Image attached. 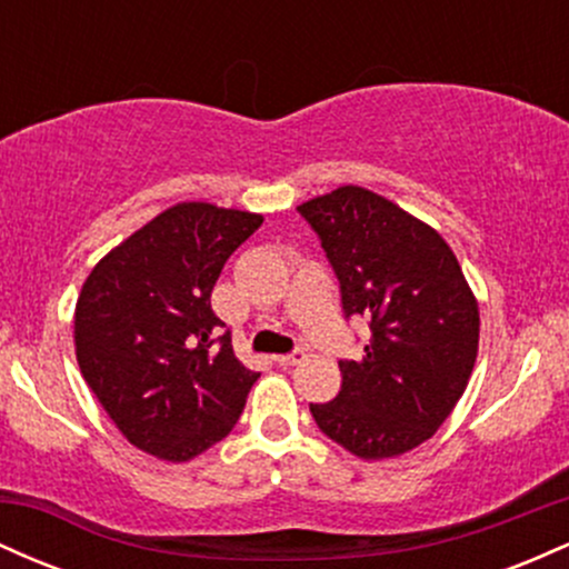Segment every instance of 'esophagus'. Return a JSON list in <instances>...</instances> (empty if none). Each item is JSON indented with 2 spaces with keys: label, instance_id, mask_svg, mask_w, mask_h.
Wrapping results in <instances>:
<instances>
[{
  "label": "esophagus",
  "instance_id": "obj_1",
  "mask_svg": "<svg viewBox=\"0 0 569 569\" xmlns=\"http://www.w3.org/2000/svg\"><path fill=\"white\" fill-rule=\"evenodd\" d=\"M302 361H305V352L302 350L286 352V356H276L278 367H297V363H302Z\"/></svg>",
  "mask_w": 569,
  "mask_h": 569
}]
</instances>
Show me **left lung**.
<instances>
[{
    "mask_svg": "<svg viewBox=\"0 0 569 569\" xmlns=\"http://www.w3.org/2000/svg\"><path fill=\"white\" fill-rule=\"evenodd\" d=\"M321 238L345 316L369 318L361 361H339L342 390L310 403L318 428L361 460L428 441L466 393L479 352V302L433 227L348 184L297 208Z\"/></svg>",
    "mask_w": 569,
    "mask_h": 569,
    "instance_id": "obj_1",
    "label": "left lung"
}]
</instances>
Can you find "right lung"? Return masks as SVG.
<instances>
[{
	"instance_id": "obj_1",
	"label": "right lung",
	"mask_w": 569,
	"mask_h": 569,
	"mask_svg": "<svg viewBox=\"0 0 569 569\" xmlns=\"http://www.w3.org/2000/svg\"><path fill=\"white\" fill-rule=\"evenodd\" d=\"M262 213L176 202L90 270L74 310L84 382L141 452L187 462L224 439L259 380L211 307L230 253Z\"/></svg>"
}]
</instances>
